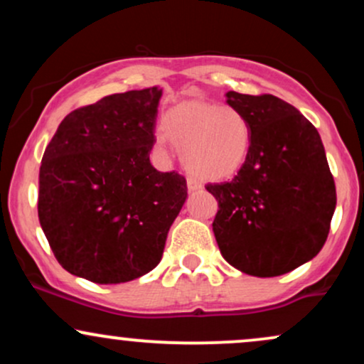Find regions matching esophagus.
<instances>
[{
  "mask_svg": "<svg viewBox=\"0 0 364 364\" xmlns=\"http://www.w3.org/2000/svg\"><path fill=\"white\" fill-rule=\"evenodd\" d=\"M186 185H188V190H190V191L198 190V188H202V183H200L198 179L193 178V176H188V179H186Z\"/></svg>",
  "mask_w": 364,
  "mask_h": 364,
  "instance_id": "34e87169",
  "label": "esophagus"
}]
</instances>
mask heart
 Returning <instances> with one entry per match:
<instances>
[{
    "label": "heart",
    "mask_w": 364,
    "mask_h": 364,
    "mask_svg": "<svg viewBox=\"0 0 364 364\" xmlns=\"http://www.w3.org/2000/svg\"><path fill=\"white\" fill-rule=\"evenodd\" d=\"M162 129L181 147L186 169L210 181L236 174L252 150V124L232 106L183 102L164 116Z\"/></svg>",
    "instance_id": "heart-1"
}]
</instances>
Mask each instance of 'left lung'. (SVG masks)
Segmentation results:
<instances>
[{"label":"left lung","instance_id":"1","mask_svg":"<svg viewBox=\"0 0 364 364\" xmlns=\"http://www.w3.org/2000/svg\"><path fill=\"white\" fill-rule=\"evenodd\" d=\"M252 124V150L231 181L208 183L219 203L212 229L225 262L275 277L316 257L336 210V183L316 128L270 94L228 92Z\"/></svg>","mask_w":364,"mask_h":364}]
</instances>
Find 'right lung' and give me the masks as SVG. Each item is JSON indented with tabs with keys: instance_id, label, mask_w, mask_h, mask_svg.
Instances as JSON below:
<instances>
[{
	"instance_id": "add662e5",
	"label": "right lung",
	"mask_w": 364,
	"mask_h": 364,
	"mask_svg": "<svg viewBox=\"0 0 364 364\" xmlns=\"http://www.w3.org/2000/svg\"><path fill=\"white\" fill-rule=\"evenodd\" d=\"M162 90L112 94L70 112L46 147L39 223L60 265L95 284H119L156 269L188 196L176 171L159 173Z\"/></svg>"
}]
</instances>
